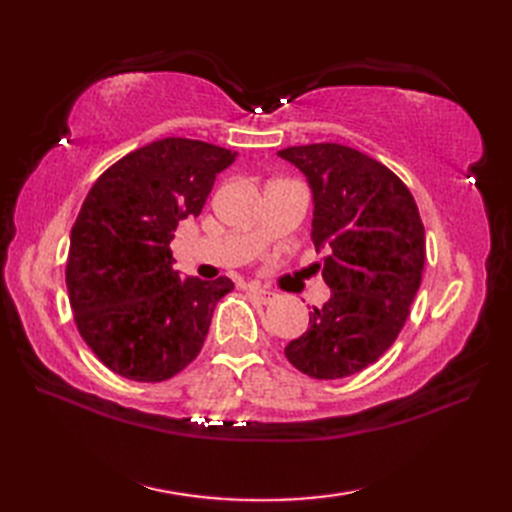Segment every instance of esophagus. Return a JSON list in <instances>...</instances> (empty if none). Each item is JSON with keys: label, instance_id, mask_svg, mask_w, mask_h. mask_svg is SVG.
Wrapping results in <instances>:
<instances>
[{"label": "esophagus", "instance_id": "1", "mask_svg": "<svg viewBox=\"0 0 512 512\" xmlns=\"http://www.w3.org/2000/svg\"><path fill=\"white\" fill-rule=\"evenodd\" d=\"M248 295L253 297V299H257L259 303H270V301L277 297L273 290H268V288L259 286V284H248Z\"/></svg>", "mask_w": 512, "mask_h": 512}]
</instances>
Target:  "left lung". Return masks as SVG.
<instances>
[{"mask_svg": "<svg viewBox=\"0 0 512 512\" xmlns=\"http://www.w3.org/2000/svg\"><path fill=\"white\" fill-rule=\"evenodd\" d=\"M306 173L314 200L312 242L325 248L332 295L286 358L310 378L363 372L396 341L422 281L424 226L407 184L358 149L314 143L277 151Z\"/></svg>", "mask_w": 512, "mask_h": 512, "instance_id": "left-lung-1", "label": "left lung"}]
</instances>
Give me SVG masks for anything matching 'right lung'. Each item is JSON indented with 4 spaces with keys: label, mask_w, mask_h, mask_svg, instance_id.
I'll return each mask as SVG.
<instances>
[{
    "label": "right lung",
    "mask_w": 512,
    "mask_h": 512,
    "mask_svg": "<svg viewBox=\"0 0 512 512\" xmlns=\"http://www.w3.org/2000/svg\"><path fill=\"white\" fill-rule=\"evenodd\" d=\"M233 160L202 140L162 138L114 162L83 200L65 286L81 339L114 374L162 383L200 354L233 281L180 279L169 244Z\"/></svg>",
    "instance_id": "add662e5"
}]
</instances>
